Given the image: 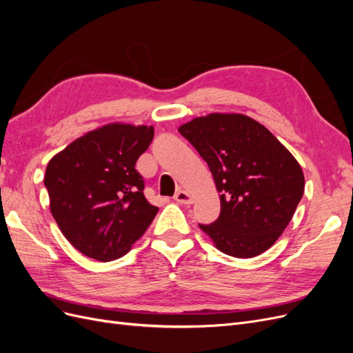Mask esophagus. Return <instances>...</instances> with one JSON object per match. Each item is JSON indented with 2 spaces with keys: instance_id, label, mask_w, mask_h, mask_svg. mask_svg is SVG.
<instances>
[{
  "instance_id": "esophagus-1",
  "label": "esophagus",
  "mask_w": 353,
  "mask_h": 353,
  "mask_svg": "<svg viewBox=\"0 0 353 353\" xmlns=\"http://www.w3.org/2000/svg\"><path fill=\"white\" fill-rule=\"evenodd\" d=\"M174 199H175V201L181 203V205H191V203L194 201L193 196H191L185 190H179Z\"/></svg>"
}]
</instances>
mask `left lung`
Instances as JSON below:
<instances>
[{
  "label": "left lung",
  "instance_id": "left-lung-1",
  "mask_svg": "<svg viewBox=\"0 0 353 353\" xmlns=\"http://www.w3.org/2000/svg\"><path fill=\"white\" fill-rule=\"evenodd\" d=\"M206 160L221 199V215L199 225L215 248L254 258L280 239L303 196V170L294 156L252 117L210 113L178 128Z\"/></svg>",
  "mask_w": 353,
  "mask_h": 353
}]
</instances>
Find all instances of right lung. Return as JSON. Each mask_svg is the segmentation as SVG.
<instances>
[{"instance_id":"add662e5","label":"right lung","mask_w":353,"mask_h":353,"mask_svg":"<svg viewBox=\"0 0 353 353\" xmlns=\"http://www.w3.org/2000/svg\"><path fill=\"white\" fill-rule=\"evenodd\" d=\"M153 126L113 122L77 138L48 162L44 184L63 236L82 254L110 262L131 250L154 219L135 163Z\"/></svg>"}]
</instances>
